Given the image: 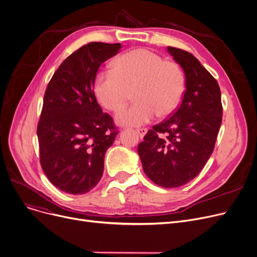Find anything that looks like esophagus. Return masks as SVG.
<instances>
[{
	"label": "esophagus",
	"instance_id": "esophagus-1",
	"mask_svg": "<svg viewBox=\"0 0 257 257\" xmlns=\"http://www.w3.org/2000/svg\"><path fill=\"white\" fill-rule=\"evenodd\" d=\"M136 133H137L139 136H140V138L142 139L144 136L146 135V133H147V130L146 128H138L137 131H136Z\"/></svg>",
	"mask_w": 257,
	"mask_h": 257
}]
</instances>
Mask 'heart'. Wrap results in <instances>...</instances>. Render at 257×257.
Segmentation results:
<instances>
[{
	"instance_id": "obj_1",
	"label": "heart",
	"mask_w": 257,
	"mask_h": 257,
	"mask_svg": "<svg viewBox=\"0 0 257 257\" xmlns=\"http://www.w3.org/2000/svg\"><path fill=\"white\" fill-rule=\"evenodd\" d=\"M135 90L137 100L120 110L115 119L124 126H139L149 122L158 113L172 114L185 92V75L180 67L154 52L137 49L118 57L113 71L97 73L94 93L104 109L116 112L122 107L128 90Z\"/></svg>"
}]
</instances>
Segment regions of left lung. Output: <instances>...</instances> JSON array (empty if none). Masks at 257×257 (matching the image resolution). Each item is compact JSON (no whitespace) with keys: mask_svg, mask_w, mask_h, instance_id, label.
<instances>
[{"mask_svg":"<svg viewBox=\"0 0 257 257\" xmlns=\"http://www.w3.org/2000/svg\"><path fill=\"white\" fill-rule=\"evenodd\" d=\"M185 73L178 109L155 125L138 146L145 174L163 188H177L198 175L213 154L222 122L220 87L192 54L168 47Z\"/></svg>","mask_w":257,"mask_h":257,"instance_id":"8db88e82","label":"left lung"}]
</instances>
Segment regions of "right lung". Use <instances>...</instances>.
<instances>
[{"mask_svg":"<svg viewBox=\"0 0 257 257\" xmlns=\"http://www.w3.org/2000/svg\"><path fill=\"white\" fill-rule=\"evenodd\" d=\"M121 49L120 43L90 42L67 57L45 90L37 126L40 164L61 191L81 195L100 180L107 149L118 131L102 113L93 88L101 63Z\"/></svg>","mask_w":257,"mask_h":257,"instance_id":"1","label":"right lung"}]
</instances>
